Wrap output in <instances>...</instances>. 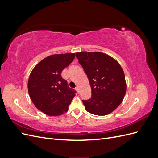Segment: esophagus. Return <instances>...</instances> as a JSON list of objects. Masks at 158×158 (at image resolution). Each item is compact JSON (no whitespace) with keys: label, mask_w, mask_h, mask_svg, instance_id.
I'll list each match as a JSON object with an SVG mask.
<instances>
[{"label":"esophagus","mask_w":158,"mask_h":158,"mask_svg":"<svg viewBox=\"0 0 158 158\" xmlns=\"http://www.w3.org/2000/svg\"><path fill=\"white\" fill-rule=\"evenodd\" d=\"M76 90L77 91L78 93H79V87H78V86H76Z\"/></svg>","instance_id":"esophagus-1"}]
</instances>
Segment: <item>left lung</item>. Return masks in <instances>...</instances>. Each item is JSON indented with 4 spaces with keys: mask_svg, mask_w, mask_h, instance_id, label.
Returning a JSON list of instances; mask_svg holds the SVG:
<instances>
[{
    "mask_svg": "<svg viewBox=\"0 0 158 158\" xmlns=\"http://www.w3.org/2000/svg\"><path fill=\"white\" fill-rule=\"evenodd\" d=\"M76 57L87 74L92 97L83 100L86 111L103 116L113 112L120 105L127 91L124 71L113 57L101 52L82 51Z\"/></svg>",
    "mask_w": 158,
    "mask_h": 158,
    "instance_id": "left-lung-1",
    "label": "left lung"
}]
</instances>
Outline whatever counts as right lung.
<instances>
[{"label": "right lung", "mask_w": 158, "mask_h": 158, "mask_svg": "<svg viewBox=\"0 0 158 158\" xmlns=\"http://www.w3.org/2000/svg\"><path fill=\"white\" fill-rule=\"evenodd\" d=\"M76 53L68 52L47 56L31 72L27 82L30 97L35 106L49 116H59L68 111L75 92L61 76Z\"/></svg>", "instance_id": "add662e5"}]
</instances>
